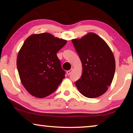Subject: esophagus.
<instances>
[{
    "label": "esophagus",
    "instance_id": "34e87169",
    "mask_svg": "<svg viewBox=\"0 0 133 133\" xmlns=\"http://www.w3.org/2000/svg\"><path fill=\"white\" fill-rule=\"evenodd\" d=\"M72 71H73V70H72V69H71L70 70H69V71H66V74H68V76H69V75H70V74H71V72H72Z\"/></svg>",
    "mask_w": 133,
    "mask_h": 133
}]
</instances>
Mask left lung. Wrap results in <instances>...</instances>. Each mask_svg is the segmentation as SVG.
I'll return each instance as SVG.
<instances>
[{
	"label": "left lung",
	"mask_w": 133,
	"mask_h": 133,
	"mask_svg": "<svg viewBox=\"0 0 133 133\" xmlns=\"http://www.w3.org/2000/svg\"><path fill=\"white\" fill-rule=\"evenodd\" d=\"M71 41L83 68L76 86L85 97H99L108 90L113 79L116 68L114 54L104 40L94 32Z\"/></svg>",
	"instance_id": "8db88e82"
}]
</instances>
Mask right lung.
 <instances>
[{
    "label": "right lung",
    "instance_id": "obj_1",
    "mask_svg": "<svg viewBox=\"0 0 133 133\" xmlns=\"http://www.w3.org/2000/svg\"><path fill=\"white\" fill-rule=\"evenodd\" d=\"M66 42L48 32L32 34L25 40L18 53L17 68L22 83L32 96L46 97L65 78L56 54Z\"/></svg>",
    "mask_w": 133,
    "mask_h": 133
}]
</instances>
